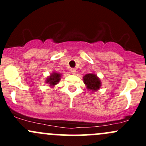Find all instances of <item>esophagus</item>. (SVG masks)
I'll return each instance as SVG.
<instances>
[{
    "label": "esophagus",
    "mask_w": 146,
    "mask_h": 146,
    "mask_svg": "<svg viewBox=\"0 0 146 146\" xmlns=\"http://www.w3.org/2000/svg\"><path fill=\"white\" fill-rule=\"evenodd\" d=\"M70 72H71L72 74H76V70L75 68H70Z\"/></svg>",
    "instance_id": "obj_1"
}]
</instances>
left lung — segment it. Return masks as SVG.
<instances>
[{
  "label": "left lung",
  "instance_id": "1",
  "mask_svg": "<svg viewBox=\"0 0 146 146\" xmlns=\"http://www.w3.org/2000/svg\"><path fill=\"white\" fill-rule=\"evenodd\" d=\"M84 83L87 85L88 89L92 91H96L100 89L101 85L100 80L97 77L96 75L89 73L83 77Z\"/></svg>",
  "mask_w": 146,
  "mask_h": 146
}]
</instances>
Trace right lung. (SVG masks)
I'll list each match as a JSON object with an SVG mask.
<instances>
[{"label": "right lung", "mask_w": 146, "mask_h": 146, "mask_svg": "<svg viewBox=\"0 0 146 146\" xmlns=\"http://www.w3.org/2000/svg\"><path fill=\"white\" fill-rule=\"evenodd\" d=\"M60 77H61V74L59 73H57L56 72H54L53 74H51L48 78L46 80V82L49 84L51 86H53V85H55L59 82L60 80Z\"/></svg>", "instance_id": "1"}]
</instances>
